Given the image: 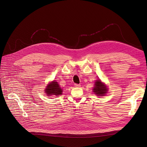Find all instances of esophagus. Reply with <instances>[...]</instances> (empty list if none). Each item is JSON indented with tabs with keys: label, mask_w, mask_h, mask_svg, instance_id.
Returning <instances> with one entry per match:
<instances>
[{
	"label": "esophagus",
	"mask_w": 147,
	"mask_h": 147,
	"mask_svg": "<svg viewBox=\"0 0 147 147\" xmlns=\"http://www.w3.org/2000/svg\"><path fill=\"white\" fill-rule=\"evenodd\" d=\"M75 85V86L76 87H80V86H81V85L80 84H74Z\"/></svg>",
	"instance_id": "esophagus-1"
}]
</instances>
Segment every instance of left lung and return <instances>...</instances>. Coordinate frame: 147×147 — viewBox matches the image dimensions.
I'll return each mask as SVG.
<instances>
[{
  "mask_svg": "<svg viewBox=\"0 0 147 147\" xmlns=\"http://www.w3.org/2000/svg\"><path fill=\"white\" fill-rule=\"evenodd\" d=\"M93 90L96 94L102 96L107 93L108 90L105 85H104L100 80H99L95 82V87Z\"/></svg>",
  "mask_w": 147,
  "mask_h": 147,
  "instance_id": "obj_1",
  "label": "left lung"
}]
</instances>
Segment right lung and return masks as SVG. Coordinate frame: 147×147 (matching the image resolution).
I'll use <instances>...</instances> for the list:
<instances>
[{
	"instance_id": "obj_1",
	"label": "right lung",
	"mask_w": 147,
	"mask_h": 147,
	"mask_svg": "<svg viewBox=\"0 0 147 147\" xmlns=\"http://www.w3.org/2000/svg\"><path fill=\"white\" fill-rule=\"evenodd\" d=\"M45 92H46L47 95L50 96L51 95L59 96L62 94V89L60 87L59 84L57 82L54 81L50 84H48L45 89Z\"/></svg>"
}]
</instances>
